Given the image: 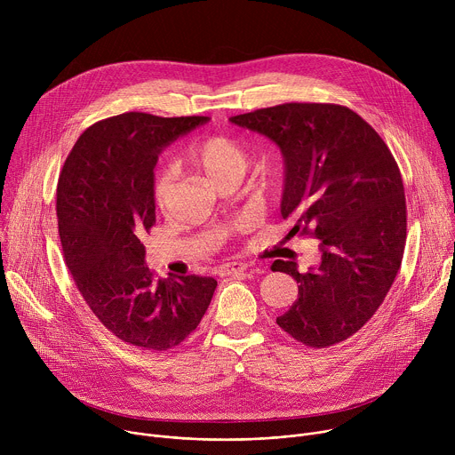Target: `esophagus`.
<instances>
[{
    "mask_svg": "<svg viewBox=\"0 0 455 455\" xmlns=\"http://www.w3.org/2000/svg\"><path fill=\"white\" fill-rule=\"evenodd\" d=\"M244 270H246V265H243V263H227V265L220 267L216 270V274L220 277H228V275H234V274H239V272H244Z\"/></svg>",
    "mask_w": 455,
    "mask_h": 455,
    "instance_id": "34e87169",
    "label": "esophagus"
}]
</instances>
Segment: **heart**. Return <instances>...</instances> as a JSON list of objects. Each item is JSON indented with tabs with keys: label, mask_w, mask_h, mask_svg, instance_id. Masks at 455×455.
I'll return each instance as SVG.
<instances>
[{
	"label": "heart",
	"mask_w": 455,
	"mask_h": 455,
	"mask_svg": "<svg viewBox=\"0 0 455 455\" xmlns=\"http://www.w3.org/2000/svg\"><path fill=\"white\" fill-rule=\"evenodd\" d=\"M185 160L214 183L228 176H241L248 164V156L241 144L225 135H207L194 140L185 149ZM151 190L156 207L165 211L172 190V174L169 169H160L155 174Z\"/></svg>",
	"instance_id": "b5f03b06"
}]
</instances>
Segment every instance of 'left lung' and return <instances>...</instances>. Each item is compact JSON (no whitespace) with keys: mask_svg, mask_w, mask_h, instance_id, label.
<instances>
[{"mask_svg":"<svg viewBox=\"0 0 455 455\" xmlns=\"http://www.w3.org/2000/svg\"><path fill=\"white\" fill-rule=\"evenodd\" d=\"M230 122L281 148V214L293 221L291 235L320 241L318 268L299 274L283 259L272 265L299 284L297 300L277 316L279 328L313 349L344 342L371 320L402 267L407 204L391 149L340 104L286 102Z\"/></svg>","mask_w":455,"mask_h":455,"instance_id":"1","label":"left lung"}]
</instances>
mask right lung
<instances>
[{
	"label": "right lung",
	"instance_id": "add662e5",
	"mask_svg": "<svg viewBox=\"0 0 455 455\" xmlns=\"http://www.w3.org/2000/svg\"><path fill=\"white\" fill-rule=\"evenodd\" d=\"M207 120L140 111L99 120L57 181L59 237L76 286L108 331L153 353L198 328L218 286L202 275L158 279L140 243L156 223L151 187L160 151Z\"/></svg>",
	"mask_w": 455,
	"mask_h": 455
}]
</instances>
